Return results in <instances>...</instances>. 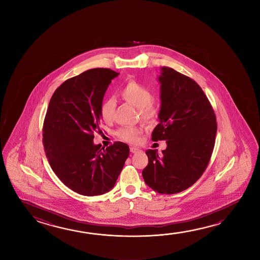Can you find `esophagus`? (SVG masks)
<instances>
[{
    "mask_svg": "<svg viewBox=\"0 0 260 260\" xmlns=\"http://www.w3.org/2000/svg\"><path fill=\"white\" fill-rule=\"evenodd\" d=\"M129 149H131L132 153H139L141 151V149H139V148H136V147H131Z\"/></svg>",
    "mask_w": 260,
    "mask_h": 260,
    "instance_id": "34e87169",
    "label": "esophagus"
}]
</instances>
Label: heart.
Instances as JSON below:
<instances>
[{
  "mask_svg": "<svg viewBox=\"0 0 260 260\" xmlns=\"http://www.w3.org/2000/svg\"><path fill=\"white\" fill-rule=\"evenodd\" d=\"M119 95L126 102L140 109L141 117L146 120H152L156 117V111L151 103L153 95L150 89L136 81H128L119 89ZM116 103L113 98L103 101L100 108V115L105 122H110L113 118ZM142 129L139 127H122L119 128L116 135L121 141L135 143Z\"/></svg>",
  "mask_w": 260,
  "mask_h": 260,
  "instance_id": "obj_1",
  "label": "heart"
}]
</instances>
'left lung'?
Wrapping results in <instances>:
<instances>
[{
    "label": "left lung",
    "mask_w": 260,
    "mask_h": 260,
    "mask_svg": "<svg viewBox=\"0 0 260 260\" xmlns=\"http://www.w3.org/2000/svg\"><path fill=\"white\" fill-rule=\"evenodd\" d=\"M161 106L153 141H166L162 154L148 149L145 183L160 194L183 191L209 165L217 133L216 115L196 81L169 67L158 76Z\"/></svg>",
    "instance_id": "1"
}]
</instances>
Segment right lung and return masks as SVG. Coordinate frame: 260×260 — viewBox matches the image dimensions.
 Listing matches in <instances>:
<instances>
[{
  "instance_id": "1",
  "label": "right lung",
  "mask_w": 260,
  "mask_h": 260,
  "mask_svg": "<svg viewBox=\"0 0 260 260\" xmlns=\"http://www.w3.org/2000/svg\"><path fill=\"white\" fill-rule=\"evenodd\" d=\"M118 75L111 69L86 71L64 81L49 103L43 128L46 157L60 181L81 195L111 190L129 154L120 141L106 149L93 143L104 94Z\"/></svg>"
}]
</instances>
